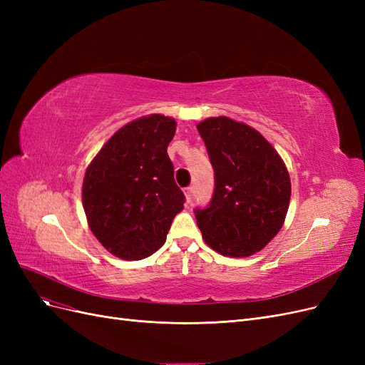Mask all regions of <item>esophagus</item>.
I'll return each mask as SVG.
<instances>
[{
  "label": "esophagus",
  "instance_id": "esophagus-1",
  "mask_svg": "<svg viewBox=\"0 0 365 365\" xmlns=\"http://www.w3.org/2000/svg\"><path fill=\"white\" fill-rule=\"evenodd\" d=\"M184 195H185L187 204H190L192 202V197H193V187H187V189L184 190Z\"/></svg>",
  "mask_w": 365,
  "mask_h": 365
}]
</instances>
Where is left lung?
<instances>
[{
	"label": "left lung",
	"mask_w": 365,
	"mask_h": 365,
	"mask_svg": "<svg viewBox=\"0 0 365 365\" xmlns=\"http://www.w3.org/2000/svg\"><path fill=\"white\" fill-rule=\"evenodd\" d=\"M197 130L215 169L210 207L196 210L205 244L227 257H250L284 224L291 200L288 168L259 130L230 117H208Z\"/></svg>",
	"instance_id": "left-lung-1"
}]
</instances>
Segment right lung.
<instances>
[{
	"label": "right lung",
	"instance_id": "add662e5",
	"mask_svg": "<svg viewBox=\"0 0 365 365\" xmlns=\"http://www.w3.org/2000/svg\"><path fill=\"white\" fill-rule=\"evenodd\" d=\"M175 132L172 117H138L120 128L88 164L82 184L86 222L115 257L152 256L184 208L168 155Z\"/></svg>",
	"mask_w": 365,
	"mask_h": 365
}]
</instances>
